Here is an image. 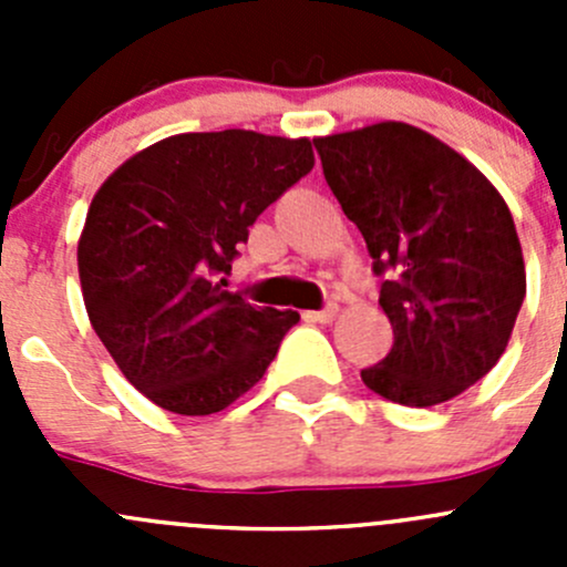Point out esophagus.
I'll return each instance as SVG.
<instances>
[{
    "instance_id": "34e87169",
    "label": "esophagus",
    "mask_w": 567,
    "mask_h": 567,
    "mask_svg": "<svg viewBox=\"0 0 567 567\" xmlns=\"http://www.w3.org/2000/svg\"><path fill=\"white\" fill-rule=\"evenodd\" d=\"M337 316V307L329 305L323 307V310H312V312H305V320H312V323H331Z\"/></svg>"
}]
</instances>
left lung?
I'll return each mask as SVG.
<instances>
[{"label":"left lung","instance_id":"1","mask_svg":"<svg viewBox=\"0 0 567 567\" xmlns=\"http://www.w3.org/2000/svg\"><path fill=\"white\" fill-rule=\"evenodd\" d=\"M323 177L359 227L392 351L362 370L400 405L444 403L505 353L527 293L511 208L488 177L427 131L379 123L323 136Z\"/></svg>","mask_w":567,"mask_h":567}]
</instances>
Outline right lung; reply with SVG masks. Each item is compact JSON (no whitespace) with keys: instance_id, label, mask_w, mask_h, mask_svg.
<instances>
[{"instance_id":"1","label":"right lung","mask_w":567,"mask_h":567,"mask_svg":"<svg viewBox=\"0 0 567 567\" xmlns=\"http://www.w3.org/2000/svg\"><path fill=\"white\" fill-rule=\"evenodd\" d=\"M312 167L310 140L230 128L156 142L99 188L79 238L84 307L156 405L183 416L227 409L299 323V312L225 290V277L257 216Z\"/></svg>"}]
</instances>
